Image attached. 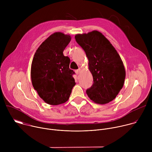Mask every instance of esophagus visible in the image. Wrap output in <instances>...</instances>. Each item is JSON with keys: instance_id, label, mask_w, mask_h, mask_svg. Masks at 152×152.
Listing matches in <instances>:
<instances>
[{"instance_id": "obj_1", "label": "esophagus", "mask_w": 152, "mask_h": 152, "mask_svg": "<svg viewBox=\"0 0 152 152\" xmlns=\"http://www.w3.org/2000/svg\"><path fill=\"white\" fill-rule=\"evenodd\" d=\"M80 69H78L77 70H75V72H76V75H78V74L80 73Z\"/></svg>"}]
</instances>
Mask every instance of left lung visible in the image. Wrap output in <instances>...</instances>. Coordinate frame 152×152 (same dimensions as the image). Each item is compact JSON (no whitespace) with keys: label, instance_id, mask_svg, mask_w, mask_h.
I'll list each match as a JSON object with an SVG mask.
<instances>
[{"label":"left lung","instance_id":"8db88e82","mask_svg":"<svg viewBox=\"0 0 152 152\" xmlns=\"http://www.w3.org/2000/svg\"><path fill=\"white\" fill-rule=\"evenodd\" d=\"M75 39L88 59L89 69L93 77V83L86 90V94L99 104L111 102L123 88L126 76L120 55L99 31L77 34Z\"/></svg>","mask_w":152,"mask_h":152}]
</instances>
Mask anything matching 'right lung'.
<instances>
[{
	"mask_svg": "<svg viewBox=\"0 0 152 152\" xmlns=\"http://www.w3.org/2000/svg\"><path fill=\"white\" fill-rule=\"evenodd\" d=\"M71 37L61 32L49 37L37 50L31 65L32 85L46 103L57 105L67 102L76 83L70 59L63 52Z\"/></svg>",
	"mask_w": 152,
	"mask_h": 152,
	"instance_id": "obj_1",
	"label": "right lung"
}]
</instances>
